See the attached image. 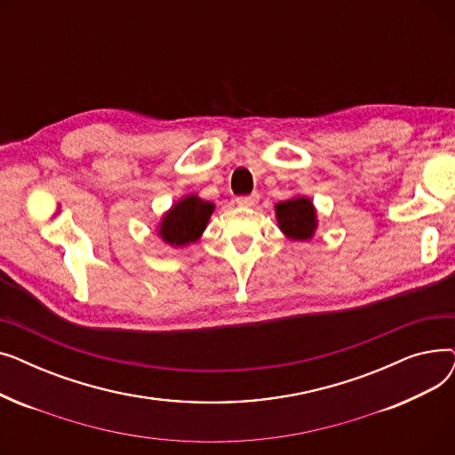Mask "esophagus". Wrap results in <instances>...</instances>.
I'll return each mask as SVG.
<instances>
[{
  "mask_svg": "<svg viewBox=\"0 0 455 455\" xmlns=\"http://www.w3.org/2000/svg\"><path fill=\"white\" fill-rule=\"evenodd\" d=\"M259 196L258 194H251V196H242V197H235V203L240 206H254L258 203Z\"/></svg>",
  "mask_w": 455,
  "mask_h": 455,
  "instance_id": "esophagus-1",
  "label": "esophagus"
}]
</instances>
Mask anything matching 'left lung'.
Returning a JSON list of instances; mask_svg holds the SVG:
<instances>
[{
	"label": "left lung",
	"instance_id": "1",
	"mask_svg": "<svg viewBox=\"0 0 455 455\" xmlns=\"http://www.w3.org/2000/svg\"><path fill=\"white\" fill-rule=\"evenodd\" d=\"M275 208L280 230L291 237V240L304 242L314 235L317 228V220L312 201L306 197H295L278 203Z\"/></svg>",
	"mask_w": 455,
	"mask_h": 455
}]
</instances>
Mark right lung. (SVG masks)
<instances>
[{
	"label": "right lung",
	"instance_id": "right-lung-1",
	"mask_svg": "<svg viewBox=\"0 0 455 455\" xmlns=\"http://www.w3.org/2000/svg\"><path fill=\"white\" fill-rule=\"evenodd\" d=\"M213 212L210 201L197 196H188L164 215L158 234L172 247H184L197 242Z\"/></svg>",
	"mask_w": 455,
	"mask_h": 455
}]
</instances>
